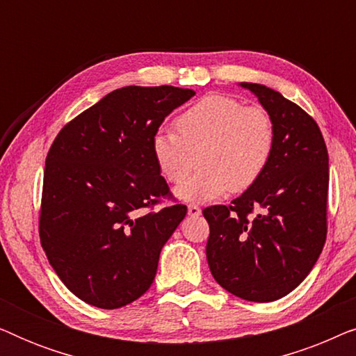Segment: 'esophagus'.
I'll list each match as a JSON object with an SVG mask.
<instances>
[{
  "mask_svg": "<svg viewBox=\"0 0 356 356\" xmlns=\"http://www.w3.org/2000/svg\"><path fill=\"white\" fill-rule=\"evenodd\" d=\"M188 213H189V216H191V217L201 216V207L196 206V204H189V206H188Z\"/></svg>",
  "mask_w": 356,
  "mask_h": 356,
  "instance_id": "esophagus-1",
  "label": "esophagus"
}]
</instances>
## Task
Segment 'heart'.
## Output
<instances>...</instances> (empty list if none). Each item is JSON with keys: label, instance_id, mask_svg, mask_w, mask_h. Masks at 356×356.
Listing matches in <instances>:
<instances>
[{"label": "heart", "instance_id": "1", "mask_svg": "<svg viewBox=\"0 0 356 356\" xmlns=\"http://www.w3.org/2000/svg\"><path fill=\"white\" fill-rule=\"evenodd\" d=\"M177 131L160 128L150 149L160 173L179 183L194 162L201 168L175 189L186 202L212 201L233 191H245L266 172L275 149V126L261 106H245L235 97L209 94L194 102L175 120Z\"/></svg>", "mask_w": 356, "mask_h": 356}]
</instances>
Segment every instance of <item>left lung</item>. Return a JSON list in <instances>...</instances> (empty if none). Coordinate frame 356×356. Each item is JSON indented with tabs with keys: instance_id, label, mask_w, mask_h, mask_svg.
<instances>
[{
	"instance_id": "left-lung-1",
	"label": "left lung",
	"mask_w": 356,
	"mask_h": 356,
	"mask_svg": "<svg viewBox=\"0 0 356 356\" xmlns=\"http://www.w3.org/2000/svg\"><path fill=\"white\" fill-rule=\"evenodd\" d=\"M270 115L275 149L266 172L230 206L202 211L206 254L217 284L267 303L306 279L327 235L329 155L316 121L280 92L241 82Z\"/></svg>"
}]
</instances>
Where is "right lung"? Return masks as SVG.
Returning a JSON list of instances; mask_svg holds the SVG:
<instances>
[{
	"label": "right lung",
	"instance_id": "right-lung-1",
	"mask_svg": "<svg viewBox=\"0 0 356 356\" xmlns=\"http://www.w3.org/2000/svg\"><path fill=\"white\" fill-rule=\"evenodd\" d=\"M196 92L128 86L70 121L45 160L38 233L48 261L77 298L116 309L143 296L160 251L188 209L172 197L150 138Z\"/></svg>",
	"mask_w": 356,
	"mask_h": 356
}]
</instances>
